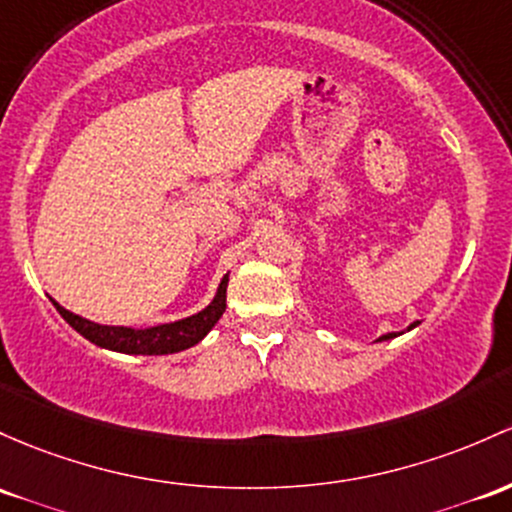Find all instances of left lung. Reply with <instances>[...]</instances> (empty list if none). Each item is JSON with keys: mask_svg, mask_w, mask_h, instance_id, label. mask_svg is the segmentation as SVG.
<instances>
[{"mask_svg": "<svg viewBox=\"0 0 512 512\" xmlns=\"http://www.w3.org/2000/svg\"><path fill=\"white\" fill-rule=\"evenodd\" d=\"M411 328H415V323L411 325ZM391 338H396V333H389V335H381L379 340H391Z\"/></svg>", "mask_w": 512, "mask_h": 512, "instance_id": "left-lung-1", "label": "left lung"}]
</instances>
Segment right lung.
Segmentation results:
<instances>
[{"label": "right lung", "instance_id": "1", "mask_svg": "<svg viewBox=\"0 0 512 512\" xmlns=\"http://www.w3.org/2000/svg\"><path fill=\"white\" fill-rule=\"evenodd\" d=\"M226 289L228 277H223L221 286H218L216 299L204 311L189 316L177 323L157 325V328L148 330H133V328H114V325H99L92 320L75 316V313L65 311L63 306L55 303L58 313L63 316L82 338H87L94 345L106 347L114 352H126V355H172V352H182L192 347L204 338L206 333L218 323V318L226 311Z\"/></svg>", "mask_w": 512, "mask_h": 512}]
</instances>
